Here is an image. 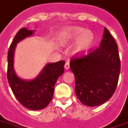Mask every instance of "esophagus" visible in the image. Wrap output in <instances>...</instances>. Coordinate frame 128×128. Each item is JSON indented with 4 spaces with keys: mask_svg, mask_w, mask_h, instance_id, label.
Masks as SVG:
<instances>
[{
    "mask_svg": "<svg viewBox=\"0 0 128 128\" xmlns=\"http://www.w3.org/2000/svg\"><path fill=\"white\" fill-rule=\"evenodd\" d=\"M69 68H70V62H69V61H67V62L65 63V70H68Z\"/></svg>",
    "mask_w": 128,
    "mask_h": 128,
    "instance_id": "34e87169",
    "label": "esophagus"
}]
</instances>
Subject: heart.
Wrapping results in <instances>:
<instances>
[{
    "mask_svg": "<svg viewBox=\"0 0 128 128\" xmlns=\"http://www.w3.org/2000/svg\"><path fill=\"white\" fill-rule=\"evenodd\" d=\"M63 39L66 42L76 41L75 46V52L79 54L86 53L92 46L94 42V35L91 32H88L86 29L74 27L69 30L64 36Z\"/></svg>",
    "mask_w": 128,
    "mask_h": 128,
    "instance_id": "obj_1",
    "label": "heart"
}]
</instances>
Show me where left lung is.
I'll list each match as a JSON object with an SVG mask.
<instances>
[{
  "label": "left lung",
  "instance_id": "8db88e82",
  "mask_svg": "<svg viewBox=\"0 0 128 128\" xmlns=\"http://www.w3.org/2000/svg\"><path fill=\"white\" fill-rule=\"evenodd\" d=\"M70 69L75 76L76 94L83 104L98 106L113 96L121 63L118 44L106 28L99 47L86 55L72 57Z\"/></svg>",
  "mask_w": 128,
  "mask_h": 128
}]
</instances>
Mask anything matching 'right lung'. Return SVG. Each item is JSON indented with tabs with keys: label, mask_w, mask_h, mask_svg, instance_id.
I'll list each match as a JSON object with an SVG mask.
<instances>
[{
	"label": "right lung",
	"mask_w": 128,
	"mask_h": 128,
	"mask_svg": "<svg viewBox=\"0 0 128 128\" xmlns=\"http://www.w3.org/2000/svg\"><path fill=\"white\" fill-rule=\"evenodd\" d=\"M34 30L22 28L10 44L8 51L7 80L13 94L25 107L31 110H41L48 106L53 96L54 85L64 72L65 60L47 64L37 78L25 81L16 76L13 68V57L16 44L26 37L33 35Z\"/></svg>",
	"instance_id": "obj_1"
}]
</instances>
